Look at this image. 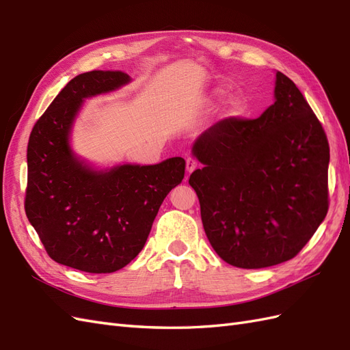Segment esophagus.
Listing matches in <instances>:
<instances>
[{
    "mask_svg": "<svg viewBox=\"0 0 350 350\" xmlns=\"http://www.w3.org/2000/svg\"><path fill=\"white\" fill-rule=\"evenodd\" d=\"M197 166H198V162L194 157H187V171L188 172H193Z\"/></svg>",
    "mask_w": 350,
    "mask_h": 350,
    "instance_id": "obj_1",
    "label": "esophagus"
}]
</instances>
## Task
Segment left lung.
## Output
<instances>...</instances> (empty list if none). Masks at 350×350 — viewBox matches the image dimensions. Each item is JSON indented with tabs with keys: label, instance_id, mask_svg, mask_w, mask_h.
I'll return each instance as SVG.
<instances>
[{
	"label": "left lung",
	"instance_id": "1",
	"mask_svg": "<svg viewBox=\"0 0 350 350\" xmlns=\"http://www.w3.org/2000/svg\"><path fill=\"white\" fill-rule=\"evenodd\" d=\"M274 102L256 120L229 116L193 152L189 176L211 247L230 266L262 269L298 256L328 211L330 147L295 83L276 74Z\"/></svg>",
	"mask_w": 350,
	"mask_h": 350
}]
</instances>
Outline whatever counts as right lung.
I'll return each mask as SVG.
<instances>
[{
    "instance_id": "right-lung-1",
    "label": "right lung",
    "mask_w": 350,
    "mask_h": 350,
    "mask_svg": "<svg viewBox=\"0 0 350 350\" xmlns=\"http://www.w3.org/2000/svg\"><path fill=\"white\" fill-rule=\"evenodd\" d=\"M129 81L118 70L79 74L29 137L26 216L52 260L86 273H112L134 260L159 207L185 174L183 157L94 172L72 156L68 135L81 100Z\"/></svg>"
}]
</instances>
